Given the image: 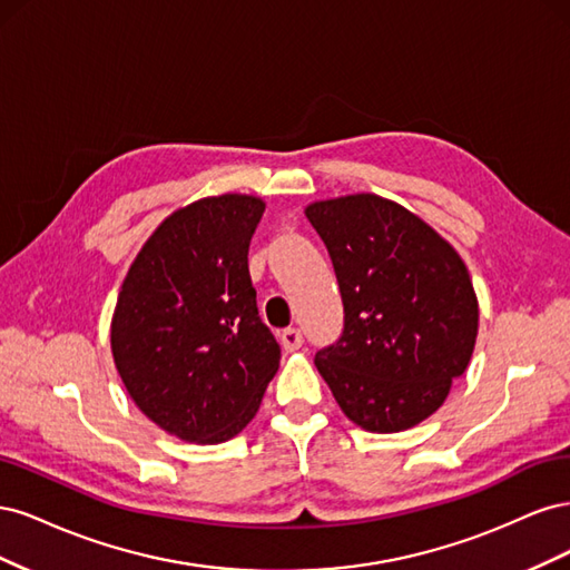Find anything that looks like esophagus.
<instances>
[{"mask_svg":"<svg viewBox=\"0 0 570 570\" xmlns=\"http://www.w3.org/2000/svg\"><path fill=\"white\" fill-rule=\"evenodd\" d=\"M281 342L287 352H295L304 344V335L299 327H285V331L281 333Z\"/></svg>","mask_w":570,"mask_h":570,"instance_id":"esophagus-1","label":"esophagus"}]
</instances>
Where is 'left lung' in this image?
Segmentation results:
<instances>
[{"instance_id":"obj_1","label":"left lung","mask_w":570,"mask_h":570,"mask_svg":"<svg viewBox=\"0 0 570 570\" xmlns=\"http://www.w3.org/2000/svg\"><path fill=\"white\" fill-rule=\"evenodd\" d=\"M331 256L344 325L316 352L340 409L371 433L435 413L478 335L471 275L450 243L404 206L350 195L306 206Z\"/></svg>"}]
</instances>
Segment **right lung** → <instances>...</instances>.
<instances>
[{
	"label": "right lung",
	"mask_w": 570,
	"mask_h": 570,
	"mask_svg": "<svg viewBox=\"0 0 570 570\" xmlns=\"http://www.w3.org/2000/svg\"><path fill=\"white\" fill-rule=\"evenodd\" d=\"M266 204L199 199L168 216L132 262L111 350L132 402L166 433L226 442L262 404L281 344L258 318L249 243Z\"/></svg>",
	"instance_id": "add662e5"
}]
</instances>
